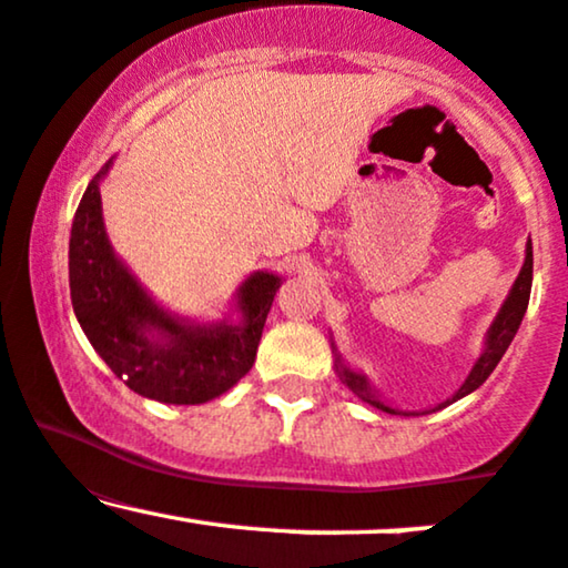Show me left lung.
Wrapping results in <instances>:
<instances>
[{
  "mask_svg": "<svg viewBox=\"0 0 568 568\" xmlns=\"http://www.w3.org/2000/svg\"><path fill=\"white\" fill-rule=\"evenodd\" d=\"M531 272H534V253H531V240H529V243H526V262H524V266H520V275L515 277V283H513L510 293H507L505 304H501V310L497 312V317H494L491 328H488V334H486L484 355L478 357V363H475V366H473L470 376H467L465 384H462V387L456 389V393L448 397L446 403H440L438 408H446L448 403H454V400H459V397L475 393V389H478L480 384H484L488 376H491V371L497 368V363L501 361V355H505L507 347H510L513 336L518 334V325H520V321H524L526 306H529ZM336 371H338V376H342V382L352 389V393L361 397V400H366L368 406H374V408H379V410H387V414H400V410L393 408V406H387V403H384L382 397L376 395L374 389H371V384H368L366 376L344 366L342 357H336Z\"/></svg>",
  "mask_w": 568,
  "mask_h": 568,
  "instance_id": "1",
  "label": "left lung"
}]
</instances>
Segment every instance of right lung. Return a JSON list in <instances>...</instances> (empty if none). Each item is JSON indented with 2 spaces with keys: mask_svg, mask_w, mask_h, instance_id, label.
<instances>
[{
  "mask_svg": "<svg viewBox=\"0 0 568 568\" xmlns=\"http://www.w3.org/2000/svg\"><path fill=\"white\" fill-rule=\"evenodd\" d=\"M84 189L69 240V288L74 315L93 349L133 393L175 406L224 395L251 371L280 288V277L256 272L240 285V323L197 325L154 302L114 256L103 230L98 184Z\"/></svg>",
  "mask_w": 568,
  "mask_h": 568,
  "instance_id": "obj_1",
  "label": "right lung"
}]
</instances>
